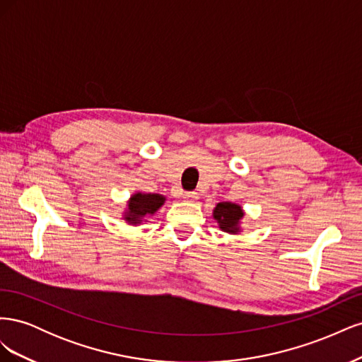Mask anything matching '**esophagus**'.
Here are the masks:
<instances>
[{
  "instance_id": "34e87169",
  "label": "esophagus",
  "mask_w": 362,
  "mask_h": 362,
  "mask_svg": "<svg viewBox=\"0 0 362 362\" xmlns=\"http://www.w3.org/2000/svg\"><path fill=\"white\" fill-rule=\"evenodd\" d=\"M182 198H184V201H187V202H194L196 199H198V193H196V192H185L182 194Z\"/></svg>"
}]
</instances>
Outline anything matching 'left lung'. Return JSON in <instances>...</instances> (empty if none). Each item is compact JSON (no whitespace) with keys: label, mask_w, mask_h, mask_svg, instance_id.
<instances>
[{"label":"left lung","mask_w":362,"mask_h":362,"mask_svg":"<svg viewBox=\"0 0 362 362\" xmlns=\"http://www.w3.org/2000/svg\"><path fill=\"white\" fill-rule=\"evenodd\" d=\"M213 217L223 233H242V218L245 217L242 205L234 202H218L213 210Z\"/></svg>","instance_id":"obj_1"}]
</instances>
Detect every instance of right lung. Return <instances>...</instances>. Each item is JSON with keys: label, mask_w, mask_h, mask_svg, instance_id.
Here are the masks:
<instances>
[{"label": "right lung", "mask_w": 362, "mask_h": 362, "mask_svg": "<svg viewBox=\"0 0 362 362\" xmlns=\"http://www.w3.org/2000/svg\"><path fill=\"white\" fill-rule=\"evenodd\" d=\"M164 202H166V198L163 194L137 192L131 194L128 199L122 218L127 223L137 226L141 222H146L149 216H154Z\"/></svg>", "instance_id": "obj_1"}]
</instances>
